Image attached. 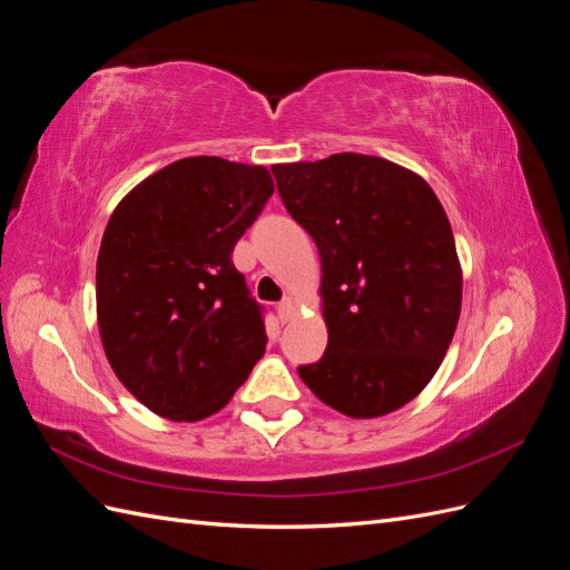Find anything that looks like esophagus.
Instances as JSON below:
<instances>
[{
  "label": "esophagus",
  "mask_w": 570,
  "mask_h": 570,
  "mask_svg": "<svg viewBox=\"0 0 570 570\" xmlns=\"http://www.w3.org/2000/svg\"><path fill=\"white\" fill-rule=\"evenodd\" d=\"M297 316V304H295V299H283L281 304H278V318L283 321V323H287V321H292Z\"/></svg>",
  "instance_id": "obj_1"
}]
</instances>
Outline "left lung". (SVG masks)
Masks as SVG:
<instances>
[{
	"label": "left lung",
	"mask_w": 570,
	"mask_h": 570,
	"mask_svg": "<svg viewBox=\"0 0 570 570\" xmlns=\"http://www.w3.org/2000/svg\"><path fill=\"white\" fill-rule=\"evenodd\" d=\"M271 170L323 271L327 347L297 373L344 416H385L433 381L456 331L463 281L450 218L421 176L368 154Z\"/></svg>",
	"instance_id": "1"
}]
</instances>
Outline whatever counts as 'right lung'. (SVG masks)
I'll list each match as a JSON object with an SVG mask.
<instances>
[{
    "label": "right lung",
    "instance_id": "add662e5",
    "mask_svg": "<svg viewBox=\"0 0 570 570\" xmlns=\"http://www.w3.org/2000/svg\"><path fill=\"white\" fill-rule=\"evenodd\" d=\"M273 195L264 166L187 157L114 209L97 256V321L128 392L170 421L230 402L266 352L264 308L233 264Z\"/></svg>",
    "mask_w": 570,
    "mask_h": 570
}]
</instances>
